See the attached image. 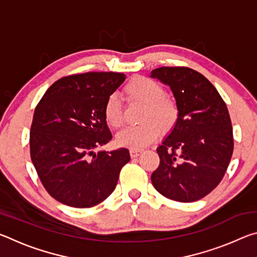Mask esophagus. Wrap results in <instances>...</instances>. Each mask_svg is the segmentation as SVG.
I'll return each mask as SVG.
<instances>
[{"label":"esophagus","instance_id":"1","mask_svg":"<svg viewBox=\"0 0 257 257\" xmlns=\"http://www.w3.org/2000/svg\"><path fill=\"white\" fill-rule=\"evenodd\" d=\"M142 150H135V149H132L130 150V156L132 158H137V156H139L142 154Z\"/></svg>","mask_w":257,"mask_h":257}]
</instances>
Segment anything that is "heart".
Returning <instances> with one entry per match:
<instances>
[{"label":"heart","mask_w":257,"mask_h":257,"mask_svg":"<svg viewBox=\"0 0 257 257\" xmlns=\"http://www.w3.org/2000/svg\"><path fill=\"white\" fill-rule=\"evenodd\" d=\"M127 101L144 106L141 124L128 127L116 136V143L130 149H142L153 143L160 129L168 133L176 127L179 119V106L176 99L165 93L164 87L151 78L135 77L123 88ZM104 119L108 127L119 129L123 123L122 108L114 95L107 97L104 104Z\"/></svg>","instance_id":"heart-1"}]
</instances>
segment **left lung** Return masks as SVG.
Listing matches in <instances>:
<instances>
[{
  "label": "left lung",
  "instance_id": "obj_1",
  "mask_svg": "<svg viewBox=\"0 0 257 257\" xmlns=\"http://www.w3.org/2000/svg\"><path fill=\"white\" fill-rule=\"evenodd\" d=\"M170 86L179 119L158 147L160 165L152 184L164 197L190 203L220 184L233 152L232 125L227 105L202 73L187 67H161L152 71Z\"/></svg>",
  "mask_w": 257,
  "mask_h": 257
}]
</instances>
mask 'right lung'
<instances>
[{
    "label": "right lung",
    "mask_w": 257,
    "mask_h": 257,
    "mask_svg": "<svg viewBox=\"0 0 257 257\" xmlns=\"http://www.w3.org/2000/svg\"><path fill=\"white\" fill-rule=\"evenodd\" d=\"M125 79L119 72H86L56 80L35 108L30 158L47 193L68 206L97 205L130 161L127 149L94 150L112 134L104 119L107 97Z\"/></svg>",
    "instance_id": "right-lung-1"
}]
</instances>
